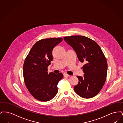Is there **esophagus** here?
Wrapping results in <instances>:
<instances>
[{
    "label": "esophagus",
    "mask_w": 123,
    "mask_h": 123,
    "mask_svg": "<svg viewBox=\"0 0 123 123\" xmlns=\"http://www.w3.org/2000/svg\"><path fill=\"white\" fill-rule=\"evenodd\" d=\"M64 76L65 77H69L70 76V75H68L67 74H66V73H65L64 74Z\"/></svg>",
    "instance_id": "1"
}]
</instances>
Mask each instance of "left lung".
I'll return each instance as SVG.
<instances>
[{
  "mask_svg": "<svg viewBox=\"0 0 123 123\" xmlns=\"http://www.w3.org/2000/svg\"><path fill=\"white\" fill-rule=\"evenodd\" d=\"M64 39L76 52L78 60L85 63L82 67L84 74L77 76L79 82L74 86V91L83 98H92L99 93L105 82L107 72L105 56L98 44L86 36L73 35Z\"/></svg>",
  "mask_w": 123,
  "mask_h": 123,
  "instance_id": "8db88e82",
  "label": "left lung"
}]
</instances>
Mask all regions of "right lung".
<instances>
[{
  "instance_id": "1",
  "label": "right lung",
  "mask_w": 123,
  "mask_h": 123,
  "mask_svg": "<svg viewBox=\"0 0 123 123\" xmlns=\"http://www.w3.org/2000/svg\"><path fill=\"white\" fill-rule=\"evenodd\" d=\"M62 40V38H53L37 41L25 59L23 73L25 85L30 93L40 101H49L58 93L57 85L63 75L48 73L47 67L53 60V48Z\"/></svg>"
}]
</instances>
